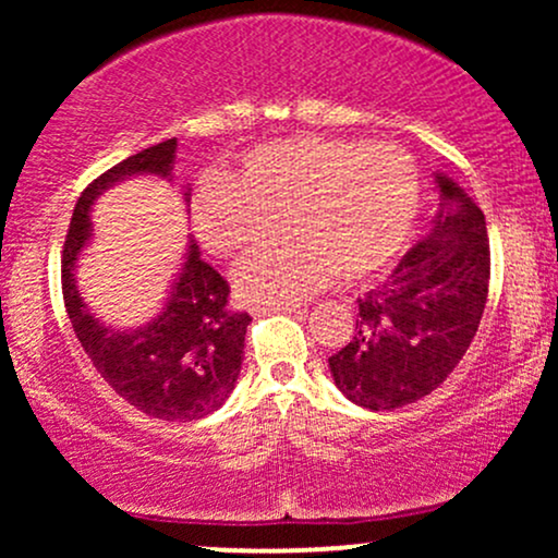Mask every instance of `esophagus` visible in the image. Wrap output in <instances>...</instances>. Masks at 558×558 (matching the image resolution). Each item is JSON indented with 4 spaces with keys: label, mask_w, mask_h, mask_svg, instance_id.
Instances as JSON below:
<instances>
[{
    "label": "esophagus",
    "mask_w": 558,
    "mask_h": 558,
    "mask_svg": "<svg viewBox=\"0 0 558 558\" xmlns=\"http://www.w3.org/2000/svg\"><path fill=\"white\" fill-rule=\"evenodd\" d=\"M262 312H299L301 304H265L259 306Z\"/></svg>",
    "instance_id": "esophagus-1"
}]
</instances>
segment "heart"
<instances>
[{"label": "heart", "mask_w": 558, "mask_h": 558, "mask_svg": "<svg viewBox=\"0 0 558 558\" xmlns=\"http://www.w3.org/2000/svg\"><path fill=\"white\" fill-rule=\"evenodd\" d=\"M420 204L414 159L399 146L301 136L257 146L235 178H204L194 196L202 241L235 257L286 228L235 272L248 301H299L328 283L367 278L401 252Z\"/></svg>", "instance_id": "b5f03b06"}]
</instances>
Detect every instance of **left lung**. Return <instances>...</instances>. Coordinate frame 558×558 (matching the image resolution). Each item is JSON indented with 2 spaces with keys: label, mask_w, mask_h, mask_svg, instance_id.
<instances>
[{
  "label": "left lung",
  "mask_w": 558,
  "mask_h": 558,
  "mask_svg": "<svg viewBox=\"0 0 558 558\" xmlns=\"http://www.w3.org/2000/svg\"><path fill=\"white\" fill-rule=\"evenodd\" d=\"M435 183L444 213L386 283L360 299L354 336L328 360L345 399L373 412L433 393L462 362L488 301L485 215L451 178Z\"/></svg>",
  "instance_id": "obj_1"
}]
</instances>
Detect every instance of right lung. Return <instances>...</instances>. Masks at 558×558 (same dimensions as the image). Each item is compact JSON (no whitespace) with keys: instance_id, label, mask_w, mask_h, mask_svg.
Returning <instances> with one entry per match:
<instances>
[{"instance_id":"obj_1","label":"right lung","mask_w":558,"mask_h":558,"mask_svg":"<svg viewBox=\"0 0 558 558\" xmlns=\"http://www.w3.org/2000/svg\"><path fill=\"white\" fill-rule=\"evenodd\" d=\"M175 146V138L149 146L83 189L62 246V296L83 351L114 393L155 420L191 422L220 409L241 373L243 338L252 317L230 310L228 280L198 257L194 243L162 315L146 328L118 332L92 317L73 278L75 259L92 235L88 209L94 198L131 175L155 172L168 178Z\"/></svg>"}]
</instances>
